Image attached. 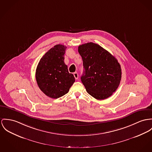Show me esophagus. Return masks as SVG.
Segmentation results:
<instances>
[{"label":"esophagus","instance_id":"obj_1","mask_svg":"<svg viewBox=\"0 0 152 152\" xmlns=\"http://www.w3.org/2000/svg\"><path fill=\"white\" fill-rule=\"evenodd\" d=\"M73 75H74V77L76 79H78V77H79V75H78V73L77 72H74L73 73Z\"/></svg>","mask_w":152,"mask_h":152}]
</instances>
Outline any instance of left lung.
<instances>
[{"mask_svg":"<svg viewBox=\"0 0 152 152\" xmlns=\"http://www.w3.org/2000/svg\"><path fill=\"white\" fill-rule=\"evenodd\" d=\"M78 51L84 69L81 80L87 92L98 100L110 96L121 78V66L116 58L93 42L80 45Z\"/></svg>","mask_w":152,"mask_h":152,"instance_id":"obj_1","label":"left lung"}]
</instances>
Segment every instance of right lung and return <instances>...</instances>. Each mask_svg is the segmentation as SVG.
I'll use <instances>...</instances> for the list:
<instances>
[{"instance_id": "right-lung-1", "label": "right lung", "mask_w": 152, "mask_h": 152, "mask_svg": "<svg viewBox=\"0 0 152 152\" xmlns=\"http://www.w3.org/2000/svg\"><path fill=\"white\" fill-rule=\"evenodd\" d=\"M66 47L57 45L40 59L36 70V80L41 91L54 99L68 93L75 82L64 62Z\"/></svg>"}]
</instances>
